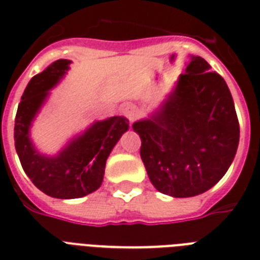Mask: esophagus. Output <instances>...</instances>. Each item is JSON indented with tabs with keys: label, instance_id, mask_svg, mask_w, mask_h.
I'll use <instances>...</instances> for the list:
<instances>
[{
	"label": "esophagus",
	"instance_id": "1",
	"mask_svg": "<svg viewBox=\"0 0 260 260\" xmlns=\"http://www.w3.org/2000/svg\"><path fill=\"white\" fill-rule=\"evenodd\" d=\"M121 113L124 117H126L129 120V122H134L139 116V109L135 105H125L121 109Z\"/></svg>",
	"mask_w": 260,
	"mask_h": 260
}]
</instances>
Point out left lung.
Returning a JSON list of instances; mask_svg holds the SVG:
<instances>
[{"instance_id":"obj_1","label":"left lung","mask_w":260,"mask_h":260,"mask_svg":"<svg viewBox=\"0 0 260 260\" xmlns=\"http://www.w3.org/2000/svg\"><path fill=\"white\" fill-rule=\"evenodd\" d=\"M191 56L173 91L148 117L132 124L140 156L155 189L175 198L213 187L234 162L239 120L221 75Z\"/></svg>"}]
</instances>
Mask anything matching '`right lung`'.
I'll use <instances>...</instances> for the list:
<instances>
[{"mask_svg":"<svg viewBox=\"0 0 260 260\" xmlns=\"http://www.w3.org/2000/svg\"><path fill=\"white\" fill-rule=\"evenodd\" d=\"M70 64L69 59H59L35 75L22 93L14 120V147L22 169L39 190L60 200L85 197L101 186L106 159L129 128L125 117L114 116L93 122L54 156L36 150L29 136L32 121Z\"/></svg>","mask_w":260,"mask_h":260,"instance_id":"add662e5","label":"right lung"}]
</instances>
